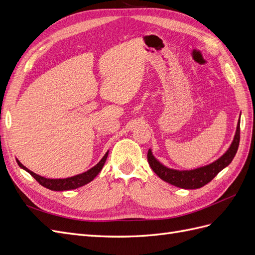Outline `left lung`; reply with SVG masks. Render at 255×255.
Wrapping results in <instances>:
<instances>
[{
	"instance_id": "left-lung-1",
	"label": "left lung",
	"mask_w": 255,
	"mask_h": 255,
	"mask_svg": "<svg viewBox=\"0 0 255 255\" xmlns=\"http://www.w3.org/2000/svg\"><path fill=\"white\" fill-rule=\"evenodd\" d=\"M241 118V117H239ZM239 127H241V120L237 122L236 132L233 138V141L229 146V149L225 154L216 159L213 163L199 167L191 170H177V169L169 168L161 164L160 161L153 155L151 149L148 151V161L152 170L155 172L161 180L173 185V186L184 188V189H197L201 188L205 184L210 183L214 177L217 175L222 169L228 167L231 161L233 160L239 145Z\"/></svg>"
}]
</instances>
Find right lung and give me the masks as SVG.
I'll return each mask as SVG.
<instances>
[{
	"mask_svg": "<svg viewBox=\"0 0 255 255\" xmlns=\"http://www.w3.org/2000/svg\"><path fill=\"white\" fill-rule=\"evenodd\" d=\"M109 152L110 151H107L104 154V156L101 158V160H100L97 165L90 168L89 170L85 171L83 173H80V174L70 176V177H65V179H48V177L41 176L33 171H30L29 169H27L24 165L21 164V161L18 158H16V160H17V163L20 168H22L23 170L28 172L38 183L42 185L43 187L48 188L50 190H54V191H64V190H71V189H76L79 187H82V186H84V185H86L94 180L95 177L100 172H101L102 168L106 161V158H107V156H109Z\"/></svg>",
	"mask_w": 255,
	"mask_h": 255,
	"instance_id": "add662e5",
	"label": "right lung"
}]
</instances>
